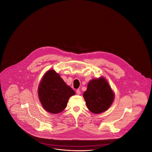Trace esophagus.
<instances>
[{"label":"esophagus","mask_w":152,"mask_h":152,"mask_svg":"<svg viewBox=\"0 0 152 152\" xmlns=\"http://www.w3.org/2000/svg\"><path fill=\"white\" fill-rule=\"evenodd\" d=\"M76 93H77V94H80L81 92H80V91L79 89H77V90H76Z\"/></svg>","instance_id":"esophagus-1"}]
</instances>
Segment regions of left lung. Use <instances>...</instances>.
Instances as JSON below:
<instances>
[{
  "label": "left lung",
  "mask_w": 152,
  "mask_h": 152,
  "mask_svg": "<svg viewBox=\"0 0 152 152\" xmlns=\"http://www.w3.org/2000/svg\"><path fill=\"white\" fill-rule=\"evenodd\" d=\"M83 96L87 107L94 113L107 110L114 100V94L104 78L92 80L88 84Z\"/></svg>",
  "instance_id": "1"
}]
</instances>
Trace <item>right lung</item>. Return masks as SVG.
<instances>
[{
    "instance_id": "add662e5",
    "label": "right lung",
    "mask_w": 152,
    "mask_h": 152,
    "mask_svg": "<svg viewBox=\"0 0 152 152\" xmlns=\"http://www.w3.org/2000/svg\"><path fill=\"white\" fill-rule=\"evenodd\" d=\"M40 101L46 111L58 113L65 108L75 91L54 70L48 71L42 80L38 89Z\"/></svg>"
}]
</instances>
